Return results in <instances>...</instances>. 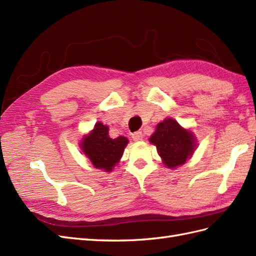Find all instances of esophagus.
<instances>
[{"label":"esophagus","mask_w":256,"mask_h":256,"mask_svg":"<svg viewBox=\"0 0 256 256\" xmlns=\"http://www.w3.org/2000/svg\"><path fill=\"white\" fill-rule=\"evenodd\" d=\"M132 137H133V140L135 142H140V140H142V132H135V133L132 134Z\"/></svg>","instance_id":"obj_1"}]
</instances>
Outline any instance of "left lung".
<instances>
[{"mask_svg":"<svg viewBox=\"0 0 256 256\" xmlns=\"http://www.w3.org/2000/svg\"><path fill=\"white\" fill-rule=\"evenodd\" d=\"M149 140L156 146L158 154L168 168L184 164L194 150V137L192 132L170 118L156 126Z\"/></svg>","mask_w":256,"mask_h":256,"instance_id":"8db88e82","label":"left lung"}]
</instances>
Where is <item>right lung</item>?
Instances as JSON below:
<instances>
[{"mask_svg":"<svg viewBox=\"0 0 256 256\" xmlns=\"http://www.w3.org/2000/svg\"><path fill=\"white\" fill-rule=\"evenodd\" d=\"M128 142L123 136L111 138L108 126L97 122L92 133L83 138L81 148L95 168L109 172L121 159Z\"/></svg>","mask_w":256,"mask_h":256,"instance_id":"right-lung-1","label":"right lung"}]
</instances>
